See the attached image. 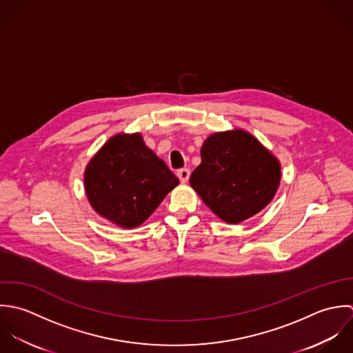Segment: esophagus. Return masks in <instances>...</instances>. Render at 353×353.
I'll list each match as a JSON object with an SVG mask.
<instances>
[{
  "label": "esophagus",
  "mask_w": 353,
  "mask_h": 353,
  "mask_svg": "<svg viewBox=\"0 0 353 353\" xmlns=\"http://www.w3.org/2000/svg\"><path fill=\"white\" fill-rule=\"evenodd\" d=\"M190 174H191V172H190V169H187V168L177 170V177L180 179L181 183H187V181L190 180Z\"/></svg>",
  "instance_id": "1"
}]
</instances>
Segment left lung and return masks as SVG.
<instances>
[{
	"instance_id": "1",
	"label": "left lung",
	"mask_w": 353,
	"mask_h": 353,
	"mask_svg": "<svg viewBox=\"0 0 353 353\" xmlns=\"http://www.w3.org/2000/svg\"><path fill=\"white\" fill-rule=\"evenodd\" d=\"M201 158L190 184L228 223H240L262 212L279 190V158L244 130L212 134L203 141Z\"/></svg>"
}]
</instances>
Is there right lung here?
Instances as JSON below:
<instances>
[{"instance_id": "obj_1", "label": "right lung", "mask_w": 353, "mask_h": 353, "mask_svg": "<svg viewBox=\"0 0 353 353\" xmlns=\"http://www.w3.org/2000/svg\"><path fill=\"white\" fill-rule=\"evenodd\" d=\"M179 183L139 132L112 137L84 170L91 208L124 229L141 225Z\"/></svg>"}]
</instances>
